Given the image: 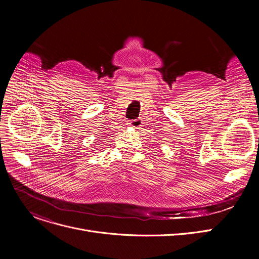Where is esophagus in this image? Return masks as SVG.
I'll list each match as a JSON object with an SVG mask.
<instances>
[{
  "instance_id": "esophagus-1",
  "label": "esophagus",
  "mask_w": 259,
  "mask_h": 259,
  "mask_svg": "<svg viewBox=\"0 0 259 259\" xmlns=\"http://www.w3.org/2000/svg\"><path fill=\"white\" fill-rule=\"evenodd\" d=\"M142 120L140 119V118H138V119H134V120H131L130 122H129V126L131 127V128H134V129H141V127H142Z\"/></svg>"
}]
</instances>
